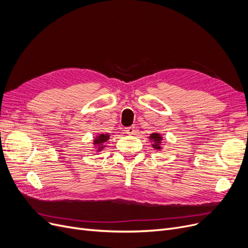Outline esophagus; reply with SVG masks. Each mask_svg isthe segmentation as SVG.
<instances>
[{"instance_id":"34e87169","label":"esophagus","mask_w":248,"mask_h":248,"mask_svg":"<svg viewBox=\"0 0 248 248\" xmlns=\"http://www.w3.org/2000/svg\"><path fill=\"white\" fill-rule=\"evenodd\" d=\"M125 132L129 135H133L135 133V127L134 126H129L125 128Z\"/></svg>"}]
</instances>
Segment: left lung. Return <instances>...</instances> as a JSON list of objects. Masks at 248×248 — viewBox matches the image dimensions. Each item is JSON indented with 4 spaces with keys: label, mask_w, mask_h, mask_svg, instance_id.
<instances>
[{
    "label": "left lung",
    "mask_w": 248,
    "mask_h": 248,
    "mask_svg": "<svg viewBox=\"0 0 248 248\" xmlns=\"http://www.w3.org/2000/svg\"><path fill=\"white\" fill-rule=\"evenodd\" d=\"M150 139H152L155 141V144H152L153 148H156V149H160L159 143H161V136L157 133H153L150 135Z\"/></svg>",
    "instance_id": "8db88e82"
}]
</instances>
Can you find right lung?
I'll return each mask as SVG.
<instances>
[{
	"mask_svg": "<svg viewBox=\"0 0 248 248\" xmlns=\"http://www.w3.org/2000/svg\"><path fill=\"white\" fill-rule=\"evenodd\" d=\"M109 136L110 135H108V134H101L100 136H98L96 139H95V142H93V144H98V145H100V147H99V151L100 150H102L103 149V143L104 142H106V141H107L108 139H109Z\"/></svg>",
	"mask_w": 248,
	"mask_h": 248,
	"instance_id": "right-lung-1",
	"label": "right lung"
}]
</instances>
